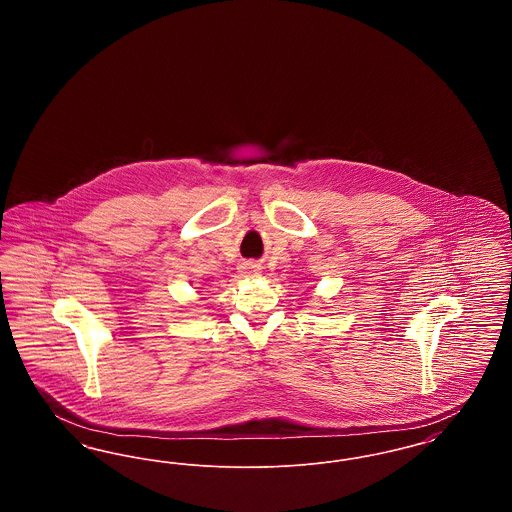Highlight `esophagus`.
I'll use <instances>...</instances> for the list:
<instances>
[{
	"label": "esophagus",
	"instance_id": "34e87169",
	"mask_svg": "<svg viewBox=\"0 0 512 512\" xmlns=\"http://www.w3.org/2000/svg\"><path fill=\"white\" fill-rule=\"evenodd\" d=\"M259 265H255V263H244L242 265V274H245V276H257L259 274Z\"/></svg>",
	"mask_w": 512,
	"mask_h": 512
}]
</instances>
